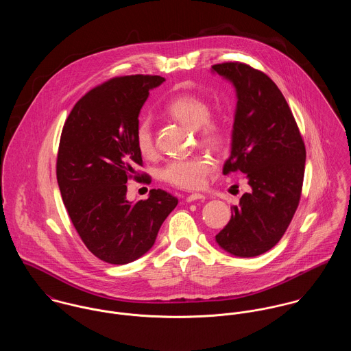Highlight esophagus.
Segmentation results:
<instances>
[{"instance_id":"obj_1","label":"esophagus","mask_w":351,"mask_h":351,"mask_svg":"<svg viewBox=\"0 0 351 351\" xmlns=\"http://www.w3.org/2000/svg\"><path fill=\"white\" fill-rule=\"evenodd\" d=\"M204 199V195L203 194H191L189 195L187 197H186V202H189V203H191V202H194V200H203Z\"/></svg>"}]
</instances>
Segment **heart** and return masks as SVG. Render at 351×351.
Masks as SVG:
<instances>
[{
    "mask_svg": "<svg viewBox=\"0 0 351 351\" xmlns=\"http://www.w3.org/2000/svg\"><path fill=\"white\" fill-rule=\"evenodd\" d=\"M169 117L195 129L200 144L213 151H221L228 141L225 125L211 117L210 104L196 94H180L173 97L165 106ZM134 143L144 157L155 156L156 144L152 126L148 121H141L134 133ZM214 171V162L208 157L197 156L175 158L168 161L161 169V179L178 189L197 190L203 187L207 176Z\"/></svg>",
    "mask_w": 351,
    "mask_h": 351,
    "instance_id": "obj_1",
    "label": "heart"
}]
</instances>
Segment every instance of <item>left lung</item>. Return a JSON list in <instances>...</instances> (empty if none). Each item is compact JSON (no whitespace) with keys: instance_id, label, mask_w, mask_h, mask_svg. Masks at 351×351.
Wrapping results in <instances>:
<instances>
[{"instance_id":"1","label":"left lung","mask_w":351,"mask_h":351,"mask_svg":"<svg viewBox=\"0 0 351 351\" xmlns=\"http://www.w3.org/2000/svg\"><path fill=\"white\" fill-rule=\"evenodd\" d=\"M213 70L233 83L238 98L223 175L241 171L250 186L215 239L233 256L256 257L281 239L296 213L306 147L284 95L267 74L241 62Z\"/></svg>"}]
</instances>
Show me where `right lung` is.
I'll return each instance as SVG.
<instances>
[{
	"instance_id": "add662e5",
	"label": "right lung",
	"mask_w": 351,
	"mask_h": 351,
	"mask_svg": "<svg viewBox=\"0 0 351 351\" xmlns=\"http://www.w3.org/2000/svg\"><path fill=\"white\" fill-rule=\"evenodd\" d=\"M158 75L116 77L87 91L64 122L56 158V178L69 217L86 247L99 260L123 265L155 243L178 197L151 190L130 203V179L151 183L140 173L143 157L134 143L138 114Z\"/></svg>"
}]
</instances>
